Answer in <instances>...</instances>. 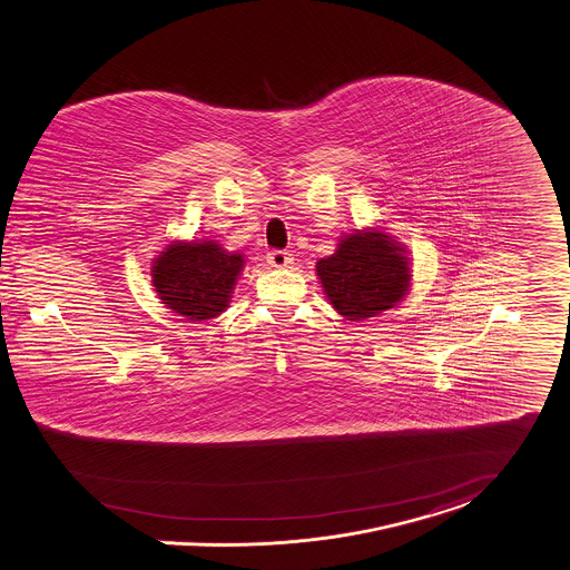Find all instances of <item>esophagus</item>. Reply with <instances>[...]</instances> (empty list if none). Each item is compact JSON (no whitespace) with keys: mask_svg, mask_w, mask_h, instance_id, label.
<instances>
[{"mask_svg":"<svg viewBox=\"0 0 570 570\" xmlns=\"http://www.w3.org/2000/svg\"><path fill=\"white\" fill-rule=\"evenodd\" d=\"M292 263H294V257L289 253H285V250H272L267 255V265L269 267H289Z\"/></svg>","mask_w":570,"mask_h":570,"instance_id":"esophagus-1","label":"esophagus"}]
</instances>
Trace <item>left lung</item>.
Segmentation results:
<instances>
[{
	"mask_svg": "<svg viewBox=\"0 0 570 570\" xmlns=\"http://www.w3.org/2000/svg\"><path fill=\"white\" fill-rule=\"evenodd\" d=\"M315 272L333 309L353 322L396 307L412 285L407 250L376 228L344 235Z\"/></svg>",
	"mask_w": 570,
	"mask_h": 570,
	"instance_id": "8db88e82",
	"label": "left lung"
}]
</instances>
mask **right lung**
Here are the masks:
<instances>
[{
	"mask_svg": "<svg viewBox=\"0 0 570 570\" xmlns=\"http://www.w3.org/2000/svg\"><path fill=\"white\" fill-rule=\"evenodd\" d=\"M244 255L210 239L171 242L153 261V285L167 309L189 322L217 317L228 307Z\"/></svg>",
	"mask_w": 570,
	"mask_h": 570,
	"instance_id": "right-lung-1",
	"label": "right lung"
}]
</instances>
